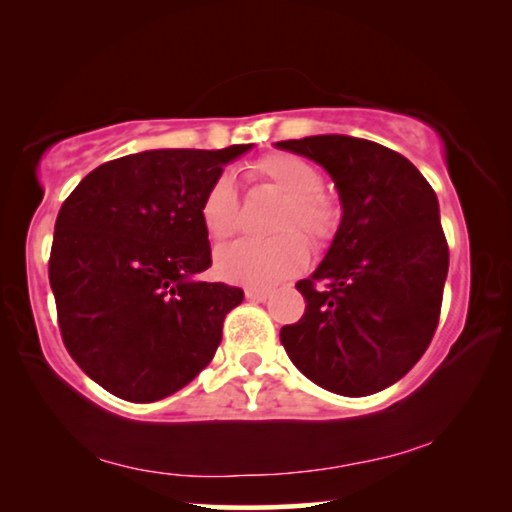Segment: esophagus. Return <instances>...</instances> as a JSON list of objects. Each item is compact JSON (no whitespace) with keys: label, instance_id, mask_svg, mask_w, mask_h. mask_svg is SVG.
Segmentation results:
<instances>
[{"label":"esophagus","instance_id":"esophagus-1","mask_svg":"<svg viewBox=\"0 0 512 512\" xmlns=\"http://www.w3.org/2000/svg\"><path fill=\"white\" fill-rule=\"evenodd\" d=\"M246 298L255 300V303H264L266 298H271L269 289H246Z\"/></svg>","mask_w":512,"mask_h":512}]
</instances>
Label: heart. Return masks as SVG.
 Listing matches in <instances>:
<instances>
[{
    "label": "heart",
    "mask_w": 512,
    "mask_h": 512,
    "mask_svg": "<svg viewBox=\"0 0 512 512\" xmlns=\"http://www.w3.org/2000/svg\"><path fill=\"white\" fill-rule=\"evenodd\" d=\"M248 177L255 182L271 184L285 193L273 239H243L216 253V269L225 280L241 285L269 289L291 278L307 262V243H321L335 227V207L321 191L323 175L310 161L296 154L273 152L248 164ZM241 205L230 175H218L207 186L200 200V223L216 241L230 239L239 230ZM301 233L298 235L297 232Z\"/></svg>",
    "instance_id": "1"
}]
</instances>
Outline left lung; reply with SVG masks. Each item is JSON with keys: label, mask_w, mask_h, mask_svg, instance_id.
Here are the masks:
<instances>
[{"label": "left lung", "mask_w": 512, "mask_h": 512, "mask_svg": "<svg viewBox=\"0 0 512 512\" xmlns=\"http://www.w3.org/2000/svg\"><path fill=\"white\" fill-rule=\"evenodd\" d=\"M328 170L344 216L282 326L289 360L328 392L369 396L401 380L435 335L449 246L433 186L403 154L342 134L275 143Z\"/></svg>", "instance_id": "left-lung-1"}]
</instances>
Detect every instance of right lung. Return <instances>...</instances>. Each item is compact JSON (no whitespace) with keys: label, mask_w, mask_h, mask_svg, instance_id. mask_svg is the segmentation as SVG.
Masks as SVG:
<instances>
[{"label":"right lung","mask_w":512,"mask_h":512,"mask_svg":"<svg viewBox=\"0 0 512 512\" xmlns=\"http://www.w3.org/2000/svg\"><path fill=\"white\" fill-rule=\"evenodd\" d=\"M250 148L127 154L61 205L50 285L63 344L118 399L159 401L212 362L243 289L198 280L212 266L200 200Z\"/></svg>","instance_id":"1"}]
</instances>
